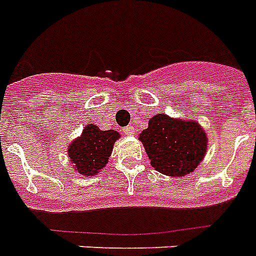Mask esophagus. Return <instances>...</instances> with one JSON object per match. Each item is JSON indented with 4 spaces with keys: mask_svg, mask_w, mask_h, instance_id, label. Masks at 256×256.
<instances>
[{
    "mask_svg": "<svg viewBox=\"0 0 256 256\" xmlns=\"http://www.w3.org/2000/svg\"><path fill=\"white\" fill-rule=\"evenodd\" d=\"M122 134H126V136H134V126H124V128H122Z\"/></svg>",
    "mask_w": 256,
    "mask_h": 256,
    "instance_id": "obj_1",
    "label": "esophagus"
}]
</instances>
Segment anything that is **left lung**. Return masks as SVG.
<instances>
[{
  "label": "left lung",
  "instance_id": "1",
  "mask_svg": "<svg viewBox=\"0 0 256 256\" xmlns=\"http://www.w3.org/2000/svg\"><path fill=\"white\" fill-rule=\"evenodd\" d=\"M141 142L157 172L184 177L198 166L206 154L205 130L196 122L154 115L140 134Z\"/></svg>",
  "mask_w": 256,
  "mask_h": 256
}]
</instances>
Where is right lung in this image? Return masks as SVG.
<instances>
[{
    "instance_id": "1",
    "label": "right lung",
    "mask_w": 256,
    "mask_h": 256,
    "mask_svg": "<svg viewBox=\"0 0 256 256\" xmlns=\"http://www.w3.org/2000/svg\"><path fill=\"white\" fill-rule=\"evenodd\" d=\"M120 138L114 130H100L96 126H87L82 136L68 146L71 164L80 174L95 176L106 166L114 149V142Z\"/></svg>"
}]
</instances>
